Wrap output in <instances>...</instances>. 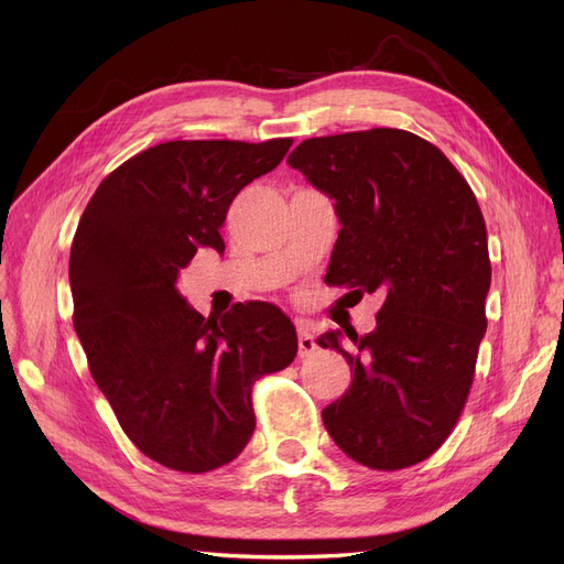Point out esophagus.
I'll list each match as a JSON object with an SVG mask.
<instances>
[{"label": "esophagus", "mask_w": 564, "mask_h": 564, "mask_svg": "<svg viewBox=\"0 0 564 564\" xmlns=\"http://www.w3.org/2000/svg\"><path fill=\"white\" fill-rule=\"evenodd\" d=\"M296 329H299V355L301 357H308L317 350V344H315V336H313V329L308 322H296Z\"/></svg>", "instance_id": "esophagus-1"}]
</instances>
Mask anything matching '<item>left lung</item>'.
<instances>
[{
	"instance_id": "left-lung-1",
	"label": "left lung",
	"mask_w": 564,
	"mask_h": 564,
	"mask_svg": "<svg viewBox=\"0 0 564 564\" xmlns=\"http://www.w3.org/2000/svg\"><path fill=\"white\" fill-rule=\"evenodd\" d=\"M286 162L336 202L324 282L383 294L377 329H344L352 346L317 338L352 371L324 429L357 464L414 466L449 437L473 386L491 282L482 212L442 150L402 129L319 135Z\"/></svg>"
}]
</instances>
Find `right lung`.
<instances>
[{"instance_id": "right-lung-1", "label": "right lung", "mask_w": 564, "mask_h": 564, "mask_svg": "<svg viewBox=\"0 0 564 564\" xmlns=\"http://www.w3.org/2000/svg\"><path fill=\"white\" fill-rule=\"evenodd\" d=\"M292 139L169 141L96 187L70 249L75 332L127 437L181 473L237 458L256 429L251 388L294 362L292 319L263 301L202 317L181 270L209 247L237 193L275 169Z\"/></svg>"}]
</instances>
